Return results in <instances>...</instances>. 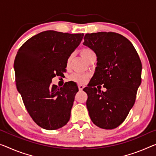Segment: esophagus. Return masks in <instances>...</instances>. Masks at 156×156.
<instances>
[{
    "mask_svg": "<svg viewBox=\"0 0 156 156\" xmlns=\"http://www.w3.org/2000/svg\"><path fill=\"white\" fill-rule=\"evenodd\" d=\"M83 88H84V86H83V85L79 86V90H82Z\"/></svg>",
    "mask_w": 156,
    "mask_h": 156,
    "instance_id": "34e87169",
    "label": "esophagus"
}]
</instances>
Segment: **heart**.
Listing matches in <instances>:
<instances>
[{
	"mask_svg": "<svg viewBox=\"0 0 156 156\" xmlns=\"http://www.w3.org/2000/svg\"><path fill=\"white\" fill-rule=\"evenodd\" d=\"M80 54L81 56L87 61L88 60H90V58H93V57L95 56L94 51H93L91 49H90V48H84V49H81L80 51ZM71 59H72V56H69L68 59H67V61H66L67 68H68L69 67H70ZM88 77V75H84V74L75 73V74H73V75L70 76V80L74 81V82H76V83H83L87 80Z\"/></svg>",
	"mask_w": 156,
	"mask_h": 156,
	"instance_id": "obj_1",
	"label": "heart"
}]
</instances>
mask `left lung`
Listing matches in <instances>:
<instances>
[{"instance_id": "1", "label": "left lung", "mask_w": 156, "mask_h": 156, "mask_svg": "<svg viewBox=\"0 0 156 156\" xmlns=\"http://www.w3.org/2000/svg\"><path fill=\"white\" fill-rule=\"evenodd\" d=\"M83 44L95 52L97 67L87 87L86 100L93 123L111 130L125 121L142 81V63L133 44L114 32L87 33ZM104 84L105 92L94 87ZM101 87V86H98Z\"/></svg>"}]
</instances>
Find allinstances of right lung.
Returning <instances> with one entry per match:
<instances>
[{
	"label": "right lung",
	"mask_w": 156,
	"mask_h": 156,
	"mask_svg": "<svg viewBox=\"0 0 156 156\" xmlns=\"http://www.w3.org/2000/svg\"><path fill=\"white\" fill-rule=\"evenodd\" d=\"M83 37V33L43 31L24 42L16 55V88L31 118L45 130L61 128L70 120L77 86L68 82L58 88L51 81L66 72L67 59Z\"/></svg>",
	"instance_id": "1"
}]
</instances>
